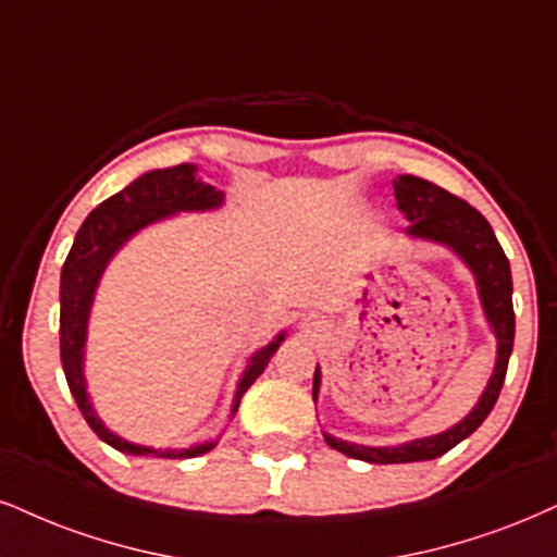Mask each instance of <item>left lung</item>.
Here are the masks:
<instances>
[{
	"instance_id": "8db88e82",
	"label": "left lung",
	"mask_w": 557,
	"mask_h": 557,
	"mask_svg": "<svg viewBox=\"0 0 557 557\" xmlns=\"http://www.w3.org/2000/svg\"><path fill=\"white\" fill-rule=\"evenodd\" d=\"M397 206L410 219L408 235L436 239V243L449 245L451 250L459 252V258L472 268L478 278L480 299H483V310L488 314V322L493 325V333L498 338V359L493 376L485 387L480 403L472 408V413L457 423L455 429L444 431V434L431 438H418V442L403 444V446H361L348 444L341 438H333L325 434V442L333 449L343 451V455L363 459V462L374 465H397V462H421V459H436L446 455L449 449L468 438L480 423L488 418V413L496 405L500 387H504L506 369H509V356L513 348V301H511V268L509 258H506L504 247L498 245L496 235H493L488 219L472 209L468 201L449 194V190L438 188V185L423 181V177L405 175L395 183ZM320 387V372L314 369V384L312 397L318 400Z\"/></svg>"
}]
</instances>
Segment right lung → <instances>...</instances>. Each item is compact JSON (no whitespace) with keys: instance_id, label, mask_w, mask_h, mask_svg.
Segmentation results:
<instances>
[{"instance_id":"right-lung-1","label":"right lung","mask_w":557,"mask_h":557,"mask_svg":"<svg viewBox=\"0 0 557 557\" xmlns=\"http://www.w3.org/2000/svg\"><path fill=\"white\" fill-rule=\"evenodd\" d=\"M222 203V190H214L211 185L201 183L196 177L194 164H175L168 170H152V173L141 175L139 181H134L128 188H123L121 194H115L102 201L98 209L85 219V224L79 226L77 237H74L72 250L61 268V314H59V348H61V367H64L66 384L72 389L74 403H77L79 413L85 416L89 429L98 434L102 442L111 444L113 449L126 451V455L136 457H164V459H188L206 455V451L214 446L198 444L190 449H152V446H136L119 438L106 425L100 423V418L95 416L92 405L87 400L85 389V374H82V354H85V333H87V314L89 305H92L95 286H98L102 268L108 265V260L119 247L126 243L134 232H139L141 226L164 219L175 211H203V209H216ZM284 341V335H278L271 346H265L263 351L252 356L247 363L243 380L237 384L235 405H232V413H237L239 397L247 393L252 382L263 374V369L271 361V356L276 354V348Z\"/></svg>"}]
</instances>
